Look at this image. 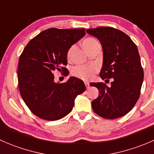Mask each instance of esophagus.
<instances>
[{
	"label": "esophagus",
	"mask_w": 154,
	"mask_h": 154,
	"mask_svg": "<svg viewBox=\"0 0 154 154\" xmlns=\"http://www.w3.org/2000/svg\"><path fill=\"white\" fill-rule=\"evenodd\" d=\"M85 85H86V88H89V83H88V82H85Z\"/></svg>",
	"instance_id": "obj_1"
}]
</instances>
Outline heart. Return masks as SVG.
I'll list each match as a JSON object with an SVG mask.
<instances>
[{"instance_id": "b5f03b06", "label": "heart", "mask_w": 154, "mask_h": 154, "mask_svg": "<svg viewBox=\"0 0 154 154\" xmlns=\"http://www.w3.org/2000/svg\"><path fill=\"white\" fill-rule=\"evenodd\" d=\"M98 42L95 40L94 38H86L84 41L83 42V46L84 49L87 51L94 46V45L97 44ZM73 51H74V46L69 48L67 53V58L70 59L72 54ZM97 71V67L95 65H88V66H77L73 68L71 73L75 77H79L80 79H83L85 80H88L92 78L93 74Z\"/></svg>"}]
</instances>
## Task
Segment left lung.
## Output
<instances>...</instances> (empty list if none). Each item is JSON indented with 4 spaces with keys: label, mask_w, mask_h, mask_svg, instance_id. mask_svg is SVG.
Returning <instances> with one entry per match:
<instances>
[{
    "label": "left lung",
    "mask_w": 154,
    "mask_h": 154,
    "mask_svg": "<svg viewBox=\"0 0 154 154\" xmlns=\"http://www.w3.org/2000/svg\"><path fill=\"white\" fill-rule=\"evenodd\" d=\"M86 32L97 38L102 45L100 77L102 80L112 78L109 87L103 83H91L99 91L97 98L91 102L93 110L104 119L122 117L136 103L143 83L144 71L138 48L127 34L113 27H100Z\"/></svg>",
    "instance_id": "obj_1"
}]
</instances>
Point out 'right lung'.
Listing matches in <instances>:
<instances>
[{
	"label": "right lung",
	"mask_w": 154,
	"mask_h": 154,
	"mask_svg": "<svg viewBox=\"0 0 154 154\" xmlns=\"http://www.w3.org/2000/svg\"><path fill=\"white\" fill-rule=\"evenodd\" d=\"M86 35L85 29L50 28L29 42L18 60L20 94L30 111L42 119L57 121L72 110L74 100L86 90L80 79L54 82V72L68 75L67 53Z\"/></svg>",
	"instance_id": "add662e5"
}]
</instances>
